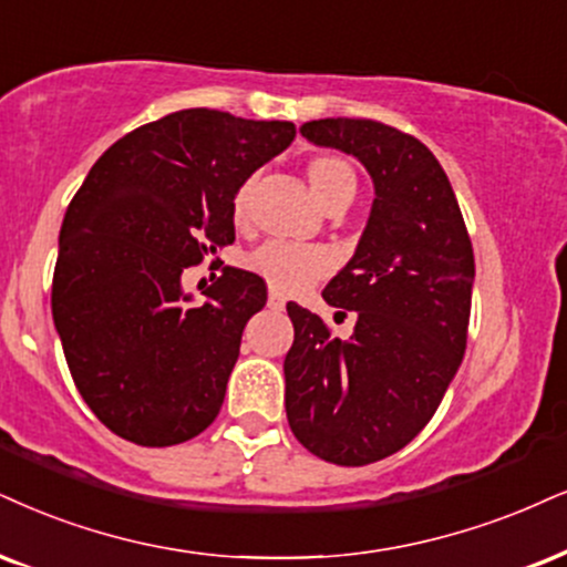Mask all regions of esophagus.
Here are the masks:
<instances>
[{
  "mask_svg": "<svg viewBox=\"0 0 567 567\" xmlns=\"http://www.w3.org/2000/svg\"><path fill=\"white\" fill-rule=\"evenodd\" d=\"M268 307H270V310L281 312L284 307H286V299H284L281 295H278V291H270V295H268Z\"/></svg>",
  "mask_w": 567,
  "mask_h": 567,
  "instance_id": "esophagus-1",
  "label": "esophagus"
}]
</instances>
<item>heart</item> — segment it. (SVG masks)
Wrapping results in <instances>:
<instances>
[{
	"mask_svg": "<svg viewBox=\"0 0 567 567\" xmlns=\"http://www.w3.org/2000/svg\"><path fill=\"white\" fill-rule=\"evenodd\" d=\"M307 184L316 202L323 209H333L339 205H349L358 194V171L344 155L337 152H323V155L310 157L305 167ZM251 181L236 188L234 213L236 226H244L249 215ZM247 268L262 278L270 289L295 295L307 286H312L320 278L328 276L333 268L331 255L323 247H305V244H286V241H265L247 257Z\"/></svg>",
	"mask_w": 567,
	"mask_h": 567,
	"instance_id": "heart-1",
	"label": "heart"
}]
</instances>
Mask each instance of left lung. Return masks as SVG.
Instances as JSON below:
<instances>
[{
	"label": "left lung",
	"instance_id": "1",
	"mask_svg": "<svg viewBox=\"0 0 567 567\" xmlns=\"http://www.w3.org/2000/svg\"><path fill=\"white\" fill-rule=\"evenodd\" d=\"M299 134L358 157L375 186L358 251L323 291L358 316L349 341L286 305L291 431L326 463L358 467L408 446L442 404L465 354L476 260L450 181L415 136L365 117L310 121Z\"/></svg>",
	"mask_w": 567,
	"mask_h": 567
}]
</instances>
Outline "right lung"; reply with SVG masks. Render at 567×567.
I'll return each mask as SVG.
<instances>
[{
    "label": "right lung",
    "mask_w": 567,
    "mask_h": 567,
    "mask_svg": "<svg viewBox=\"0 0 567 567\" xmlns=\"http://www.w3.org/2000/svg\"><path fill=\"white\" fill-rule=\"evenodd\" d=\"M295 134L286 121L181 110L117 138L70 199L54 326L83 402L125 442L173 446L218 417L268 291L226 268L192 305L181 272L234 244L236 188Z\"/></svg>",
    "instance_id": "add662e5"
}]
</instances>
